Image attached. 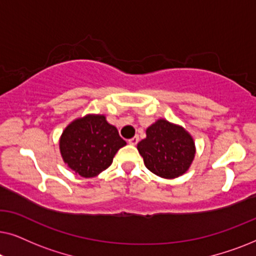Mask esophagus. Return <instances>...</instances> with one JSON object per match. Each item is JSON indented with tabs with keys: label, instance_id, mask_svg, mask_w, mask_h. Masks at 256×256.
Listing matches in <instances>:
<instances>
[{
	"label": "esophagus",
	"instance_id": "esophagus-1",
	"mask_svg": "<svg viewBox=\"0 0 256 256\" xmlns=\"http://www.w3.org/2000/svg\"><path fill=\"white\" fill-rule=\"evenodd\" d=\"M138 141H140L138 136H134V138H130V140H128L129 144H132V146H136V144H138Z\"/></svg>",
	"mask_w": 256,
	"mask_h": 256
}]
</instances>
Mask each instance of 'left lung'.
<instances>
[{
	"instance_id": "left-lung-1",
	"label": "left lung",
	"mask_w": 256,
	"mask_h": 256,
	"mask_svg": "<svg viewBox=\"0 0 256 256\" xmlns=\"http://www.w3.org/2000/svg\"><path fill=\"white\" fill-rule=\"evenodd\" d=\"M138 152L152 174L176 178L188 169L194 157V143L188 132L166 120L146 129V138L138 144Z\"/></svg>"
}]
</instances>
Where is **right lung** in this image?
Here are the masks:
<instances>
[{
    "instance_id": "add662e5",
    "label": "right lung",
    "mask_w": 256,
    "mask_h": 256,
    "mask_svg": "<svg viewBox=\"0 0 256 256\" xmlns=\"http://www.w3.org/2000/svg\"><path fill=\"white\" fill-rule=\"evenodd\" d=\"M124 146L126 141L104 115H87L73 121L66 127L59 143L65 163L85 178L106 170Z\"/></svg>"
}]
</instances>
